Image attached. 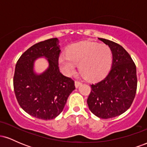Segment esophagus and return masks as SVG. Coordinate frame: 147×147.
<instances>
[{
  "label": "esophagus",
  "mask_w": 147,
  "mask_h": 147,
  "mask_svg": "<svg viewBox=\"0 0 147 147\" xmlns=\"http://www.w3.org/2000/svg\"><path fill=\"white\" fill-rule=\"evenodd\" d=\"M75 86H76V88H77V87H79V86H80V85H82V82H80V81L76 80L75 82Z\"/></svg>",
  "instance_id": "obj_1"
}]
</instances>
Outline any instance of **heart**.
<instances>
[{"label":"heart","mask_w":147,"mask_h":147,"mask_svg":"<svg viewBox=\"0 0 147 147\" xmlns=\"http://www.w3.org/2000/svg\"><path fill=\"white\" fill-rule=\"evenodd\" d=\"M113 62L111 48L105 44L82 41L69 47L67 55L59 59L60 68L67 75L76 72V65L86 79L96 81L103 78L110 70Z\"/></svg>","instance_id":"obj_1"}]
</instances>
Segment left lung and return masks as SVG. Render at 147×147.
Segmentation results:
<instances>
[{
	"label": "left lung",
	"instance_id": "1",
	"mask_svg": "<svg viewBox=\"0 0 147 147\" xmlns=\"http://www.w3.org/2000/svg\"><path fill=\"white\" fill-rule=\"evenodd\" d=\"M98 39L112 51V68L105 78L91 84L87 104L97 117L109 119L124 113L132 104L137 90L136 66L120 45L105 38Z\"/></svg>",
	"mask_w": 147,
	"mask_h": 147
}]
</instances>
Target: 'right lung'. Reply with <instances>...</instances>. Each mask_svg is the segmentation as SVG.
<instances>
[{"mask_svg":"<svg viewBox=\"0 0 147 147\" xmlns=\"http://www.w3.org/2000/svg\"><path fill=\"white\" fill-rule=\"evenodd\" d=\"M60 52L59 40L50 38L28 48L16 64L13 84L16 99L27 113L38 119L48 120L58 116L75 89V81L59 71ZM40 56L48 59L49 68L38 76L33 67Z\"/></svg>","mask_w":147,"mask_h":147,"instance_id":"add662e5","label":"right lung"}]
</instances>
